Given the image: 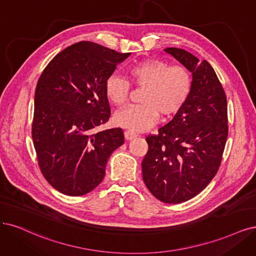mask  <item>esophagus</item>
I'll list each match as a JSON object with an SVG mask.
<instances>
[{"label":"esophagus","mask_w":256,"mask_h":256,"mask_svg":"<svg viewBox=\"0 0 256 256\" xmlns=\"http://www.w3.org/2000/svg\"><path fill=\"white\" fill-rule=\"evenodd\" d=\"M124 137H126V140H132L133 138L137 137V134L133 133V132H130V130H126L124 132Z\"/></svg>","instance_id":"esophagus-1"}]
</instances>
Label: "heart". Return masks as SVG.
<instances>
[{
  "label": "heart",
  "mask_w": 256,
  "mask_h": 256,
  "mask_svg": "<svg viewBox=\"0 0 256 256\" xmlns=\"http://www.w3.org/2000/svg\"><path fill=\"white\" fill-rule=\"evenodd\" d=\"M130 81L135 86L146 88L138 106L118 112V126L133 132H144L159 120L174 116L186 103L192 90V77L182 65H170L159 59H146L128 70ZM130 83L120 76L112 74L106 82V94L117 106L128 102Z\"/></svg>",
  "instance_id": "obj_1"
}]
</instances>
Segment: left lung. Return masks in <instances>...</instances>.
<instances>
[{
	"instance_id": "8db88e82",
	"label": "left lung",
	"mask_w": 256,
	"mask_h": 256,
	"mask_svg": "<svg viewBox=\"0 0 256 256\" xmlns=\"http://www.w3.org/2000/svg\"><path fill=\"white\" fill-rule=\"evenodd\" d=\"M192 72V90L184 106L157 135L146 140L142 164L146 186L157 200L180 204L200 194L218 171L228 138V108L222 85L210 63H200L184 50L168 47Z\"/></svg>"
}]
</instances>
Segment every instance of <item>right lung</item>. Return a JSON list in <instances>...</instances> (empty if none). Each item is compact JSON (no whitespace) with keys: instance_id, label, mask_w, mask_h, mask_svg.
I'll list each match as a JSON object with an SVG mask.
<instances>
[{"instance_id":"obj_1","label":"right lung","mask_w":256,"mask_h":256,"mask_svg":"<svg viewBox=\"0 0 256 256\" xmlns=\"http://www.w3.org/2000/svg\"><path fill=\"white\" fill-rule=\"evenodd\" d=\"M130 54L82 41L59 52L41 74L32 136L41 172L56 191L68 196L92 191L110 156L124 142L120 128L96 130L110 116L106 82Z\"/></svg>"}]
</instances>
